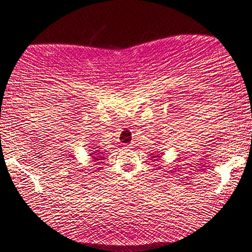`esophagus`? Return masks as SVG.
<instances>
[{
  "instance_id": "34e87169",
  "label": "esophagus",
  "mask_w": 252,
  "mask_h": 252,
  "mask_svg": "<svg viewBox=\"0 0 252 252\" xmlns=\"http://www.w3.org/2000/svg\"><path fill=\"white\" fill-rule=\"evenodd\" d=\"M132 147V143H129V144H126V148H131Z\"/></svg>"
}]
</instances>
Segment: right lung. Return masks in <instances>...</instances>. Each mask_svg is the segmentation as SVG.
<instances>
[{
  "label": "right lung",
  "mask_w": 252,
  "mask_h": 252,
  "mask_svg": "<svg viewBox=\"0 0 252 252\" xmlns=\"http://www.w3.org/2000/svg\"><path fill=\"white\" fill-rule=\"evenodd\" d=\"M94 152H97V151H94Z\"/></svg>",
  "instance_id": "right-lung-1"
}]
</instances>
